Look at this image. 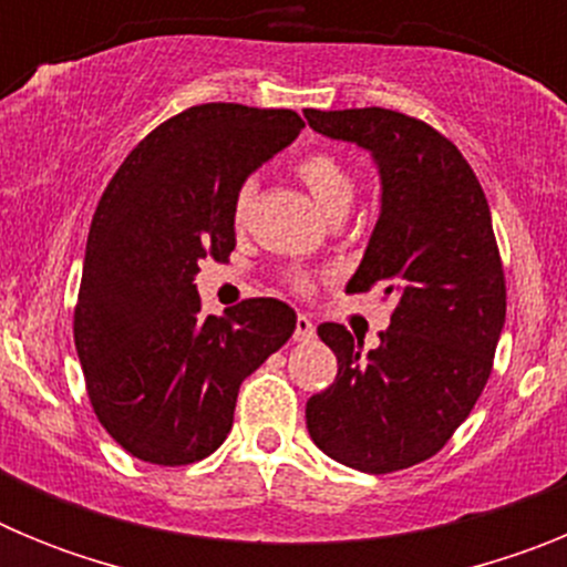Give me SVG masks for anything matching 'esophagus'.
Returning a JSON list of instances; mask_svg holds the SVG:
<instances>
[{
  "label": "esophagus",
  "mask_w": 567,
  "mask_h": 567,
  "mask_svg": "<svg viewBox=\"0 0 567 567\" xmlns=\"http://www.w3.org/2000/svg\"><path fill=\"white\" fill-rule=\"evenodd\" d=\"M312 338H315L312 318H307V315H298V320H295V340H298V343H309Z\"/></svg>",
  "instance_id": "1"
}]
</instances>
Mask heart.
I'll use <instances>...</instances> for the list:
<instances>
[{
    "instance_id": "obj_1",
    "label": "heart",
    "mask_w": 567,
    "mask_h": 567,
    "mask_svg": "<svg viewBox=\"0 0 567 567\" xmlns=\"http://www.w3.org/2000/svg\"><path fill=\"white\" fill-rule=\"evenodd\" d=\"M300 182L307 184L309 193H312L315 202L320 204V209L327 215L349 213L354 198V182L352 173L343 167V164L329 153H312L307 158H300L298 164ZM255 198V182H244L235 193L233 202V218L235 224L247 221L249 209H252Z\"/></svg>"
}]
</instances>
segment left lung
<instances>
[{"label":"left lung","mask_w":567,"mask_h":567,"mask_svg":"<svg viewBox=\"0 0 567 567\" xmlns=\"http://www.w3.org/2000/svg\"><path fill=\"white\" fill-rule=\"evenodd\" d=\"M315 133L358 144L380 175V215L346 292L394 298L380 343L320 323L338 378L307 403L327 457L389 474L449 443L477 403L505 323V278L477 175L449 138L398 110H307Z\"/></svg>","instance_id":"8db88e82"}]
</instances>
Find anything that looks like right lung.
Returning a JSON list of instances; mask_svg holds the SVG:
<instances>
[{
	"instance_id": "obj_1",
	"label": "right lung",
	"mask_w": 567,
	"mask_h": 567,
	"mask_svg": "<svg viewBox=\"0 0 567 567\" xmlns=\"http://www.w3.org/2000/svg\"><path fill=\"white\" fill-rule=\"evenodd\" d=\"M300 130L292 110L198 104L155 127L104 189L73 338L99 423L144 463L209 457L244 378L292 338L284 300L204 315L195 275L233 252L235 193Z\"/></svg>"
}]
</instances>
